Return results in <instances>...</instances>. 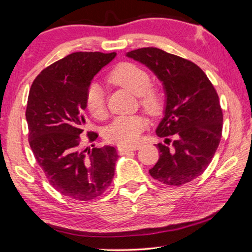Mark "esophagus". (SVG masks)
Wrapping results in <instances>:
<instances>
[{"instance_id":"34e87169","label":"esophagus","mask_w":252,"mask_h":252,"mask_svg":"<svg viewBox=\"0 0 252 252\" xmlns=\"http://www.w3.org/2000/svg\"><path fill=\"white\" fill-rule=\"evenodd\" d=\"M141 148V145H133V146H118V152L121 154H126L130 151H136Z\"/></svg>"}]
</instances>
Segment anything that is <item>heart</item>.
I'll return each instance as SVG.
<instances>
[{
    "instance_id": "b5f03b06",
    "label": "heart",
    "mask_w": 252,
    "mask_h": 252,
    "mask_svg": "<svg viewBox=\"0 0 252 252\" xmlns=\"http://www.w3.org/2000/svg\"><path fill=\"white\" fill-rule=\"evenodd\" d=\"M108 79L139 96V102L150 113H157L161 107V101L156 92L150 90L151 79L149 73L134 63H122L110 72ZM86 106L89 113L95 118L106 116L104 92L99 83L94 82L86 92ZM148 126V118L144 115H123L115 118L107 127L106 137L111 142L123 146H133L138 142L142 131Z\"/></svg>"
}]
</instances>
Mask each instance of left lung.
I'll return each instance as SVG.
<instances>
[{
	"mask_svg": "<svg viewBox=\"0 0 252 252\" xmlns=\"http://www.w3.org/2000/svg\"><path fill=\"white\" fill-rule=\"evenodd\" d=\"M127 57L149 67L162 82L165 107L157 127L158 137H176L172 149L158 143L160 158L150 175L168 186H181L206 170L222 137L223 114L218 92L203 69L164 50L146 47Z\"/></svg>",
	"mask_w": 252,
	"mask_h": 252,
	"instance_id": "left-lung-1",
	"label": "left lung"
}]
</instances>
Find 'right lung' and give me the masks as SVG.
Here are the masks:
<instances>
[{
	"label": "right lung",
	"instance_id": "right-lung-1",
	"mask_svg": "<svg viewBox=\"0 0 252 252\" xmlns=\"http://www.w3.org/2000/svg\"><path fill=\"white\" fill-rule=\"evenodd\" d=\"M116 53L77 52L42 69L32 84L26 119L29 144L49 184L68 198L87 202L101 196L115 175L114 146L86 150V92L94 75ZM94 142L98 134L89 133Z\"/></svg>",
	"mask_w": 252,
	"mask_h": 252
}]
</instances>
